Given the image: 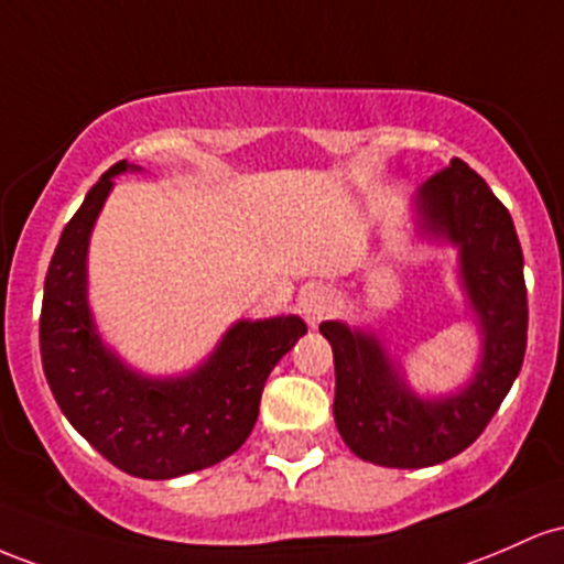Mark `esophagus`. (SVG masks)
<instances>
[{
	"label": "esophagus",
	"instance_id": "34e87169",
	"mask_svg": "<svg viewBox=\"0 0 564 564\" xmlns=\"http://www.w3.org/2000/svg\"><path fill=\"white\" fill-rule=\"evenodd\" d=\"M301 312L306 316V322L312 327L319 325L327 314L333 312V295L327 288H314L308 293H303L301 299Z\"/></svg>",
	"mask_w": 564,
	"mask_h": 564
}]
</instances>
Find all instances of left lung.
Returning a JSON list of instances; mask_svg holds the SVG:
<instances>
[{"label": "left lung", "instance_id": "obj_1", "mask_svg": "<svg viewBox=\"0 0 564 564\" xmlns=\"http://www.w3.org/2000/svg\"><path fill=\"white\" fill-rule=\"evenodd\" d=\"M415 237L458 250V284L479 330V359L458 391L421 397L386 340L327 319L335 362L333 415L354 455L389 469L442 464L485 432L528 346V290L514 220L466 162L451 160L413 199Z\"/></svg>", "mask_w": 564, "mask_h": 564}]
</instances>
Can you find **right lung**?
I'll return each instance as SVG.
<instances>
[{
	"label": "right lung",
	"instance_id": "1",
	"mask_svg": "<svg viewBox=\"0 0 564 564\" xmlns=\"http://www.w3.org/2000/svg\"><path fill=\"white\" fill-rule=\"evenodd\" d=\"M141 170L128 160L106 170L63 229L44 276L40 349L61 413L95 451L132 477L173 479L242 447L265 378L306 335V322L299 314L234 322L181 376H145L106 346L87 293V250L113 178Z\"/></svg>",
	"mask_w": 564,
	"mask_h": 564
}]
</instances>
